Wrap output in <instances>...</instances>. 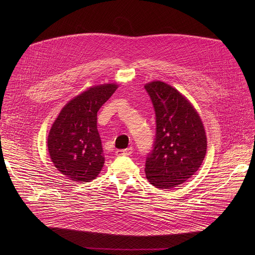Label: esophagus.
Masks as SVG:
<instances>
[{
    "label": "esophagus",
    "instance_id": "34e87169",
    "mask_svg": "<svg viewBox=\"0 0 255 255\" xmlns=\"http://www.w3.org/2000/svg\"><path fill=\"white\" fill-rule=\"evenodd\" d=\"M132 152H133V148L132 147H128L126 149H119V150H117L116 154L118 156H122V155H130V154H132Z\"/></svg>",
    "mask_w": 255,
    "mask_h": 255
}]
</instances>
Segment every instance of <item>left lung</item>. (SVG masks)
<instances>
[{"instance_id": "1", "label": "left lung", "mask_w": 255, "mask_h": 255, "mask_svg": "<svg viewBox=\"0 0 255 255\" xmlns=\"http://www.w3.org/2000/svg\"><path fill=\"white\" fill-rule=\"evenodd\" d=\"M154 111L155 141L145 173L155 188L171 189L192 177L207 151L202 120L192 104L171 86L154 81L145 85Z\"/></svg>"}]
</instances>
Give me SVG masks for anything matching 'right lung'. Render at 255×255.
I'll return each instance as SVG.
<instances>
[{"label":"right lung","instance_id":"obj_1","mask_svg":"<svg viewBox=\"0 0 255 255\" xmlns=\"http://www.w3.org/2000/svg\"><path fill=\"white\" fill-rule=\"evenodd\" d=\"M117 88L116 84L90 88L69 101L52 124L48 152L54 166L68 179L89 183L100 173L105 157L97 113Z\"/></svg>","mask_w":255,"mask_h":255}]
</instances>
